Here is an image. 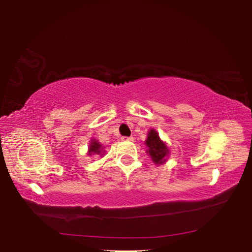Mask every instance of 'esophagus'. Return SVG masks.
I'll list each match as a JSON object with an SVG mask.
<instances>
[{
  "label": "esophagus",
  "mask_w": 252,
  "mask_h": 252,
  "mask_svg": "<svg viewBox=\"0 0 252 252\" xmlns=\"http://www.w3.org/2000/svg\"><path fill=\"white\" fill-rule=\"evenodd\" d=\"M122 140L123 141H133V138L132 136H123Z\"/></svg>",
  "instance_id": "esophagus-1"
}]
</instances>
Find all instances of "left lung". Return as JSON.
Instances as JSON below:
<instances>
[{"label": "left lung", "mask_w": 252, "mask_h": 252, "mask_svg": "<svg viewBox=\"0 0 252 252\" xmlns=\"http://www.w3.org/2000/svg\"><path fill=\"white\" fill-rule=\"evenodd\" d=\"M144 144L147 147L146 152L150 156L153 163L161 165L167 162L170 156V149L167 146V143L160 138L159 133L155 129L149 130Z\"/></svg>", "instance_id": "1"}]
</instances>
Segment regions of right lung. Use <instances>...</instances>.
I'll return each mask as SVG.
<instances>
[{"instance_id":"1","label":"right lung","mask_w":252,"mask_h":252,"mask_svg":"<svg viewBox=\"0 0 252 252\" xmlns=\"http://www.w3.org/2000/svg\"><path fill=\"white\" fill-rule=\"evenodd\" d=\"M94 155L104 157L105 150H104V147L99 142V140L91 139L90 144H89V149H88V156H94Z\"/></svg>"}]
</instances>
